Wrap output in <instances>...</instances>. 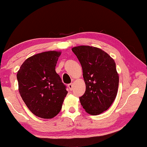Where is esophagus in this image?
<instances>
[{"mask_svg":"<svg viewBox=\"0 0 147 147\" xmlns=\"http://www.w3.org/2000/svg\"><path fill=\"white\" fill-rule=\"evenodd\" d=\"M68 87H69V89H70V90L71 91L72 89H73V83H71V84H68Z\"/></svg>","mask_w":147,"mask_h":147,"instance_id":"34e87169","label":"esophagus"}]
</instances>
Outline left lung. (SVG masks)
Here are the masks:
<instances>
[{"mask_svg":"<svg viewBox=\"0 0 147 147\" xmlns=\"http://www.w3.org/2000/svg\"><path fill=\"white\" fill-rule=\"evenodd\" d=\"M72 51L78 58L83 71L86 91L80 102L87 113L99 115L106 111L117 94L119 74L114 59L96 47L78 46Z\"/></svg>","mask_w":147,"mask_h":147,"instance_id":"left-lung-1","label":"left lung"}]
</instances>
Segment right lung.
Listing matches in <instances>:
<instances>
[{
    "label": "right lung",
    "instance_id": "add662e5",
    "mask_svg": "<svg viewBox=\"0 0 147 147\" xmlns=\"http://www.w3.org/2000/svg\"><path fill=\"white\" fill-rule=\"evenodd\" d=\"M61 52L47 51L26 59L17 72L19 91L32 113L52 119L60 111L68 92L55 71Z\"/></svg>",
    "mask_w": 147,
    "mask_h": 147
}]
</instances>
